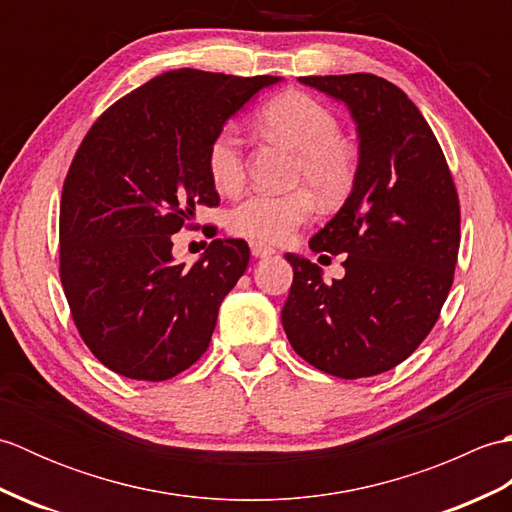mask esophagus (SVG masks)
Masks as SVG:
<instances>
[{
	"instance_id": "34e87169",
	"label": "esophagus",
	"mask_w": 512,
	"mask_h": 512,
	"mask_svg": "<svg viewBox=\"0 0 512 512\" xmlns=\"http://www.w3.org/2000/svg\"><path fill=\"white\" fill-rule=\"evenodd\" d=\"M250 253H253V257H270L275 255V248L264 242H250Z\"/></svg>"
}]
</instances>
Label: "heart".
I'll return each mask as SVG.
<instances>
[{
    "mask_svg": "<svg viewBox=\"0 0 512 512\" xmlns=\"http://www.w3.org/2000/svg\"><path fill=\"white\" fill-rule=\"evenodd\" d=\"M257 121L270 136L284 140L299 151L295 180L310 184L323 200L339 198L354 176V156L339 140L341 129L336 116L312 96L288 92L266 103ZM209 173L220 193H235L244 184L242 136L235 127H224L209 147ZM314 211L308 189L290 193L253 191L239 200L228 213V226L235 235L255 242H281Z\"/></svg>",
    "mask_w": 512,
    "mask_h": 512,
    "instance_id": "1",
    "label": "heart"
}]
</instances>
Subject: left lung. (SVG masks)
<instances>
[{
    "label": "left lung",
    "instance_id": "1",
    "mask_svg": "<svg viewBox=\"0 0 512 512\" xmlns=\"http://www.w3.org/2000/svg\"><path fill=\"white\" fill-rule=\"evenodd\" d=\"M356 123L352 191L310 239L314 253H345V277L323 281L310 259L286 253L290 295L281 323L295 352L325 374H383L438 321L460 248V204L442 149L420 110L374 74L299 76Z\"/></svg>",
    "mask_w": 512,
    "mask_h": 512
}]
</instances>
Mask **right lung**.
<instances>
[{
    "instance_id": "add662e5",
    "label": "right lung",
    "mask_w": 512,
    "mask_h": 512,
    "mask_svg": "<svg viewBox=\"0 0 512 512\" xmlns=\"http://www.w3.org/2000/svg\"><path fill=\"white\" fill-rule=\"evenodd\" d=\"M281 76L171 70L114 103L76 151L61 195V284L81 339L112 372L167 380L206 352L244 275V239H213L191 268L171 235L220 204L209 147Z\"/></svg>"
}]
</instances>
